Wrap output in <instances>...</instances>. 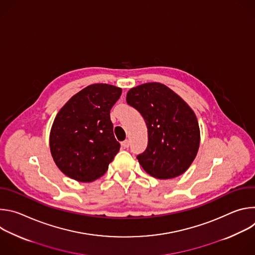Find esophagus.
<instances>
[{
	"label": "esophagus",
	"mask_w": 255,
	"mask_h": 255,
	"mask_svg": "<svg viewBox=\"0 0 255 255\" xmlns=\"http://www.w3.org/2000/svg\"><path fill=\"white\" fill-rule=\"evenodd\" d=\"M121 145H122V147H124V148H128V147H129V140H125V141H123V142L121 143Z\"/></svg>",
	"instance_id": "1"
}]
</instances>
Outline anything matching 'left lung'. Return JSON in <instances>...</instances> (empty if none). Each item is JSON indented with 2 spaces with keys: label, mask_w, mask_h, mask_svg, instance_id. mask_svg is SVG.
<instances>
[{
  "label": "left lung",
  "mask_w": 255,
  "mask_h": 255,
  "mask_svg": "<svg viewBox=\"0 0 255 255\" xmlns=\"http://www.w3.org/2000/svg\"><path fill=\"white\" fill-rule=\"evenodd\" d=\"M126 101L141 114L147 126V147L137 155L143 169L160 179L183 174L200 146L198 120L189 105L159 83L131 89Z\"/></svg>",
  "instance_id": "left-lung-1"
}]
</instances>
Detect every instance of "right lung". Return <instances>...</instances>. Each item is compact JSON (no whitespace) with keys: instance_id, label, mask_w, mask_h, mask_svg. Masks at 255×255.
<instances>
[{"instance_id":"1","label":"right lung","mask_w":255,"mask_h":255,"mask_svg":"<svg viewBox=\"0 0 255 255\" xmlns=\"http://www.w3.org/2000/svg\"><path fill=\"white\" fill-rule=\"evenodd\" d=\"M122 90L91 85L72 97L56 115L49 138L57 167L67 176L90 183L104 175L120 149L110 111Z\"/></svg>"}]
</instances>
